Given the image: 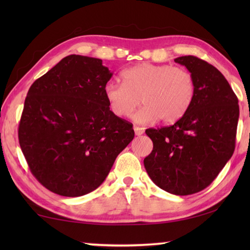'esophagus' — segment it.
<instances>
[{"instance_id": "34e87169", "label": "esophagus", "mask_w": 250, "mask_h": 250, "mask_svg": "<svg viewBox=\"0 0 250 250\" xmlns=\"http://www.w3.org/2000/svg\"><path fill=\"white\" fill-rule=\"evenodd\" d=\"M133 130H134L135 135H142L143 133H145V128H142V126L134 125L133 126Z\"/></svg>"}]
</instances>
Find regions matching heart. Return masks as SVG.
Wrapping results in <instances>:
<instances>
[{
  "mask_svg": "<svg viewBox=\"0 0 250 250\" xmlns=\"http://www.w3.org/2000/svg\"><path fill=\"white\" fill-rule=\"evenodd\" d=\"M122 82L110 80L104 96L116 116L126 118L142 103L133 119L141 125L162 120L174 124L183 117L193 103L195 82L192 74L182 67L140 64L121 73Z\"/></svg>",
  "mask_w": 250,
  "mask_h": 250,
  "instance_id": "1",
  "label": "heart"
}]
</instances>
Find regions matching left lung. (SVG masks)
Returning <instances> with one entry per match:
<instances>
[{
  "mask_svg": "<svg viewBox=\"0 0 250 250\" xmlns=\"http://www.w3.org/2000/svg\"><path fill=\"white\" fill-rule=\"evenodd\" d=\"M195 82L188 112L170 126L146 129L153 150L143 161L150 179L175 195L206 188L235 150L238 99L223 74L195 56L174 59Z\"/></svg>",
  "mask_w": 250,
  "mask_h": 250,
  "instance_id": "8db88e82",
  "label": "left lung"
}]
</instances>
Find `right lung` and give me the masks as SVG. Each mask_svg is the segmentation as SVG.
Instances as JSON below:
<instances>
[{"instance_id": "1", "label": "right lung", "mask_w": 250, "mask_h": 250, "mask_svg": "<svg viewBox=\"0 0 250 250\" xmlns=\"http://www.w3.org/2000/svg\"><path fill=\"white\" fill-rule=\"evenodd\" d=\"M111 77L101 59L69 55L29 88L19 141L32 174L50 192L77 197L95 191L132 141V124L105 99Z\"/></svg>"}]
</instances>
